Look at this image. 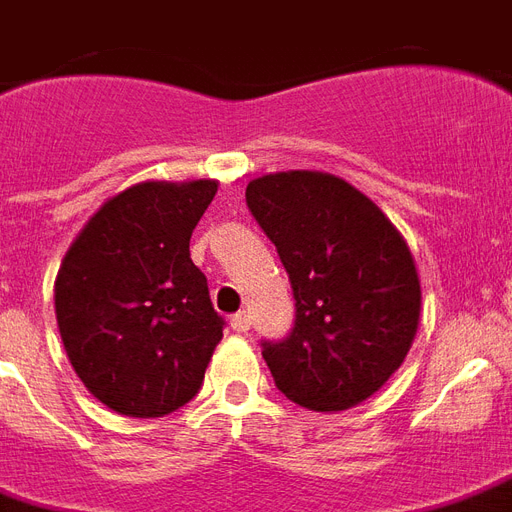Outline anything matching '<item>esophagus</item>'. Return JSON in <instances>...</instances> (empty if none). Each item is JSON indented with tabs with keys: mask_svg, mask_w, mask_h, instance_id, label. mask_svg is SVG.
I'll return each mask as SVG.
<instances>
[{
	"mask_svg": "<svg viewBox=\"0 0 512 512\" xmlns=\"http://www.w3.org/2000/svg\"><path fill=\"white\" fill-rule=\"evenodd\" d=\"M230 327H233L236 333H247L249 327H252V317H249V311H239V314H233V317H230Z\"/></svg>",
	"mask_w": 512,
	"mask_h": 512,
	"instance_id": "esophagus-1",
	"label": "esophagus"
}]
</instances>
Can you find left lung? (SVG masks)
Here are the masks:
<instances>
[{"label":"left lung","instance_id":"obj_1","mask_svg":"<svg viewBox=\"0 0 512 512\" xmlns=\"http://www.w3.org/2000/svg\"><path fill=\"white\" fill-rule=\"evenodd\" d=\"M247 206L290 276L295 322L260 341L276 389L311 411H346L403 365L421 290L403 236L368 195L330 174L252 179Z\"/></svg>","mask_w":512,"mask_h":512}]
</instances>
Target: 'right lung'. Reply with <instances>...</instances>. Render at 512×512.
<instances>
[{"label": "right lung", "instance_id": "1", "mask_svg": "<svg viewBox=\"0 0 512 512\" xmlns=\"http://www.w3.org/2000/svg\"><path fill=\"white\" fill-rule=\"evenodd\" d=\"M217 182H142L109 198L66 252L56 319L74 373L134 419L190 403L225 319L190 260V236Z\"/></svg>", "mask_w": 512, "mask_h": 512}]
</instances>
